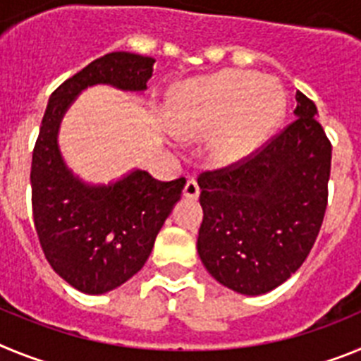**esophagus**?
Segmentation results:
<instances>
[{"label": "esophagus", "mask_w": 361, "mask_h": 361, "mask_svg": "<svg viewBox=\"0 0 361 361\" xmlns=\"http://www.w3.org/2000/svg\"><path fill=\"white\" fill-rule=\"evenodd\" d=\"M183 195L186 197V199H190V200L199 199L200 188H199V184H197V180H193V178H190V180H188V183L184 184Z\"/></svg>", "instance_id": "34e87169"}]
</instances>
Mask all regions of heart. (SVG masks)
<instances>
[{"label": "heart", "instance_id": "obj_1", "mask_svg": "<svg viewBox=\"0 0 361 361\" xmlns=\"http://www.w3.org/2000/svg\"><path fill=\"white\" fill-rule=\"evenodd\" d=\"M283 108L286 97L276 81L245 70H222L178 85L166 111L171 128L180 135L208 133V157L231 168L267 141Z\"/></svg>", "mask_w": 361, "mask_h": 361}]
</instances>
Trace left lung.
I'll list each match as a JSON object with an SVG mask.
<instances>
[{
	"mask_svg": "<svg viewBox=\"0 0 361 361\" xmlns=\"http://www.w3.org/2000/svg\"><path fill=\"white\" fill-rule=\"evenodd\" d=\"M296 92L295 121L250 161L199 178L197 251L209 275L247 296L273 291L304 264L327 208L331 142Z\"/></svg>",
	"mask_w": 361,
	"mask_h": 361,
	"instance_id": "left-lung-1",
	"label": "left lung"
}]
</instances>
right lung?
<instances>
[{"label": "right lung", "mask_w": 361, "mask_h": 361, "mask_svg": "<svg viewBox=\"0 0 361 361\" xmlns=\"http://www.w3.org/2000/svg\"><path fill=\"white\" fill-rule=\"evenodd\" d=\"M153 63L148 56L110 52L66 79L50 95L32 153V213L41 247L57 275L86 295L111 291L142 269L186 178L161 183L132 170L114 183H86L63 159L61 121L90 86L142 94Z\"/></svg>", "instance_id": "add662e5"}]
</instances>
